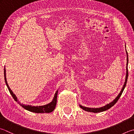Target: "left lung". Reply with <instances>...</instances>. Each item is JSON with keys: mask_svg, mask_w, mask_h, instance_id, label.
Masks as SVG:
<instances>
[{"mask_svg": "<svg viewBox=\"0 0 134 134\" xmlns=\"http://www.w3.org/2000/svg\"><path fill=\"white\" fill-rule=\"evenodd\" d=\"M126 52H127V74H126V77H125V81L124 83V85L123 87H122V90H121V92L120 93V94L118 95V96L116 97L115 99L113 101V102H111L109 104H107V105H105V106H103L102 107H100V108H89V107H86L84 106H82V105H80V107L82 108L83 110H84L85 111H89V112H92V113H99V112H102V111H104L107 110L108 109H109L111 107H113V105H114L117 102V101L119 99L120 97H121V96L122 93L123 92L124 90L125 87V86L127 85V79H128V53L127 50H126Z\"/></svg>", "mask_w": 134, "mask_h": 134, "instance_id": "obj_1", "label": "left lung"}]
</instances>
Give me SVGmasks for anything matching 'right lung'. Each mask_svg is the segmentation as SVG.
Masks as SVG:
<instances>
[{
    "instance_id": "add662e5",
    "label": "right lung",
    "mask_w": 134,
    "mask_h": 134,
    "mask_svg": "<svg viewBox=\"0 0 134 134\" xmlns=\"http://www.w3.org/2000/svg\"><path fill=\"white\" fill-rule=\"evenodd\" d=\"M4 80H5V83H6V86L8 89L9 90V92L10 93V94L12 95V96L13 98H14V100L16 102H18L19 104L23 107L25 109L30 111L31 112H33V113H51L54 111L55 109V107H56L57 105V94H58V91L57 90L56 93H55L54 97L53 98V100L51 103H49V104L44 105H42V106H32V105H24L21 104V103H19L17 100V97L15 96V94L13 93V92H12V90L10 89V87L9 86L8 84H7V80H6V69H5V66H4Z\"/></svg>"
}]
</instances>
